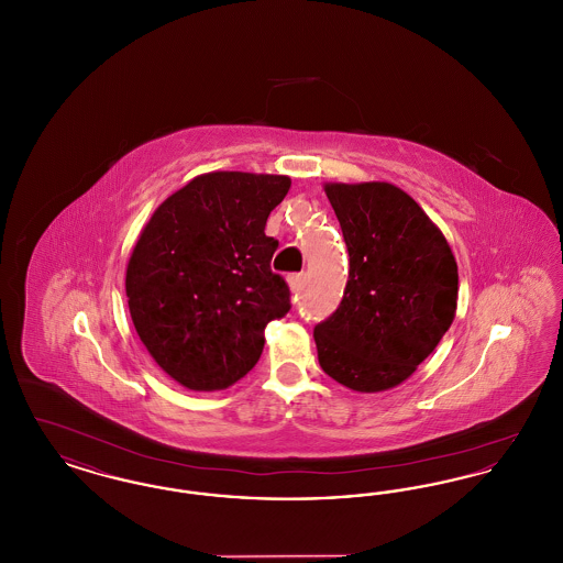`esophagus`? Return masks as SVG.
<instances>
[{
    "mask_svg": "<svg viewBox=\"0 0 563 563\" xmlns=\"http://www.w3.org/2000/svg\"><path fill=\"white\" fill-rule=\"evenodd\" d=\"M287 283H289V289H291V291H299V289L303 287V283H306V274H291V276L287 278Z\"/></svg>",
    "mask_w": 563,
    "mask_h": 563,
    "instance_id": "obj_1",
    "label": "esophagus"
}]
</instances>
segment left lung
Here are the masks:
<instances>
[{"label":"left lung","mask_w":563,"mask_h":563,"mask_svg":"<svg viewBox=\"0 0 563 563\" xmlns=\"http://www.w3.org/2000/svg\"><path fill=\"white\" fill-rule=\"evenodd\" d=\"M349 246L340 308L314 327L322 372L354 393L399 386L454 322L457 264L439 225L388 181L322 186Z\"/></svg>","instance_id":"1"}]
</instances>
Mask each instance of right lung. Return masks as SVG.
Listing matches in <instances>:
<instances>
[{
  "mask_svg": "<svg viewBox=\"0 0 563 563\" xmlns=\"http://www.w3.org/2000/svg\"><path fill=\"white\" fill-rule=\"evenodd\" d=\"M287 175L214 170L173 191L143 225L126 266L134 329L162 372L194 393L236 384L262 356L266 324L289 312L269 269L268 214Z\"/></svg>",
  "mask_w": 563,
  "mask_h": 563,
  "instance_id": "right-lung-1",
  "label": "right lung"
}]
</instances>
